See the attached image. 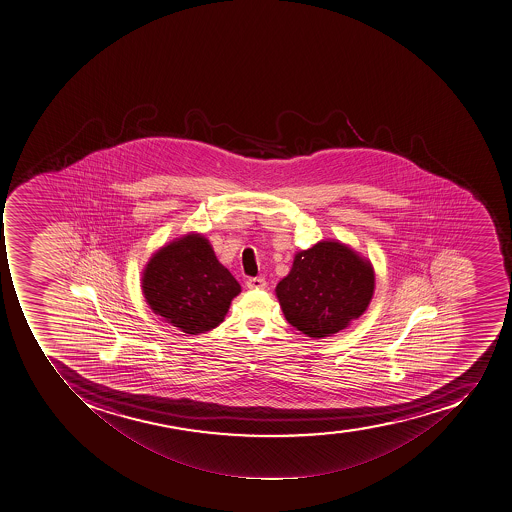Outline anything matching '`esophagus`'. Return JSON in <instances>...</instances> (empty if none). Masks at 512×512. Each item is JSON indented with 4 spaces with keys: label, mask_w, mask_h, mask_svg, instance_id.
Instances as JSON below:
<instances>
[{
    "label": "esophagus",
    "mask_w": 512,
    "mask_h": 512,
    "mask_svg": "<svg viewBox=\"0 0 512 512\" xmlns=\"http://www.w3.org/2000/svg\"><path fill=\"white\" fill-rule=\"evenodd\" d=\"M245 286L249 289H265L267 288V281H265V278H249Z\"/></svg>",
    "instance_id": "34e87169"
}]
</instances>
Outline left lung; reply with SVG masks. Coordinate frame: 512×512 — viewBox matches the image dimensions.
<instances>
[{
	"label": "left lung",
	"instance_id": "8db88e82",
	"mask_svg": "<svg viewBox=\"0 0 512 512\" xmlns=\"http://www.w3.org/2000/svg\"><path fill=\"white\" fill-rule=\"evenodd\" d=\"M375 289L370 262L341 242L299 252L276 296L289 325L320 339L344 330L367 310Z\"/></svg>",
	"mask_w": 512,
	"mask_h": 512
}]
</instances>
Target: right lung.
Listing matches in <instances>:
<instances>
[{
    "instance_id": "obj_1",
    "label": "right lung",
    "mask_w": 512,
    "mask_h": 512,
    "mask_svg": "<svg viewBox=\"0 0 512 512\" xmlns=\"http://www.w3.org/2000/svg\"><path fill=\"white\" fill-rule=\"evenodd\" d=\"M153 312L187 334L213 330L241 286L199 234L171 242L148 262L142 278Z\"/></svg>"
}]
</instances>
